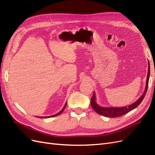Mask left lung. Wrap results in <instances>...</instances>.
I'll return each instance as SVG.
<instances>
[{
  "mask_svg": "<svg viewBox=\"0 0 155 155\" xmlns=\"http://www.w3.org/2000/svg\"><path fill=\"white\" fill-rule=\"evenodd\" d=\"M149 76H150V67H149V63L148 73H147V76L146 85H145V90L142 96L140 97L137 101H135L134 104H131L127 107H102L96 104V95L94 92L93 96L91 98V101L92 109L94 110L97 114L104 116H106V117H110V118H117V117H120L127 113H128L129 112L134 109L136 107H137L140 104V103L143 101L148 88Z\"/></svg>",
  "mask_w": 155,
  "mask_h": 155,
  "instance_id": "8db88e82",
  "label": "left lung"
}]
</instances>
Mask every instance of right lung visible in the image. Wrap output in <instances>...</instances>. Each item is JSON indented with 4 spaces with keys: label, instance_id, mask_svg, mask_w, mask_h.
<instances>
[{
    "label": "right lung",
    "instance_id": "obj_1",
    "mask_svg": "<svg viewBox=\"0 0 155 155\" xmlns=\"http://www.w3.org/2000/svg\"><path fill=\"white\" fill-rule=\"evenodd\" d=\"M66 105H67V103L66 104H65V105H64V107L63 108V109L61 110L59 112H58V113H57L56 114H54V115H52V116H46V117H39V118H50V117H55V116H58V115H59V114H61L62 113V112H63V110H64V109H65V107H66Z\"/></svg>",
    "mask_w": 155,
    "mask_h": 155
}]
</instances>
